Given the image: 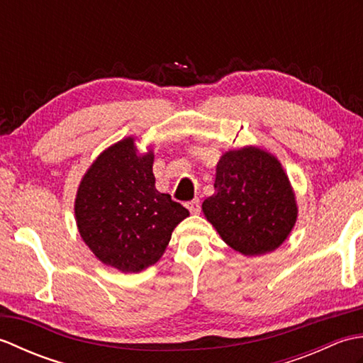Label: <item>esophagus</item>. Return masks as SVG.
<instances>
[{"label": "esophagus", "mask_w": 363, "mask_h": 363, "mask_svg": "<svg viewBox=\"0 0 363 363\" xmlns=\"http://www.w3.org/2000/svg\"><path fill=\"white\" fill-rule=\"evenodd\" d=\"M186 207L190 211V213H199V211H201V206H199V199H194V201H189L186 203Z\"/></svg>", "instance_id": "34e87169"}]
</instances>
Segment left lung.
Wrapping results in <instances>:
<instances>
[{
  "instance_id": "1",
  "label": "left lung",
  "mask_w": 363,
  "mask_h": 363,
  "mask_svg": "<svg viewBox=\"0 0 363 363\" xmlns=\"http://www.w3.org/2000/svg\"><path fill=\"white\" fill-rule=\"evenodd\" d=\"M213 187L203 213L234 251L260 256L287 240L298 204L287 173L272 152L252 145L226 151L217 164Z\"/></svg>"
}]
</instances>
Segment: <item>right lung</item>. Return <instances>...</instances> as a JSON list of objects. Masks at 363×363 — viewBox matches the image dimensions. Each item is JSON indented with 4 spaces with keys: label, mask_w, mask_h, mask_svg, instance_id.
<instances>
[{
    "label": "right lung",
    "mask_w": 363,
    "mask_h": 363,
    "mask_svg": "<svg viewBox=\"0 0 363 363\" xmlns=\"http://www.w3.org/2000/svg\"><path fill=\"white\" fill-rule=\"evenodd\" d=\"M154 152H140L135 137L111 145L82 176L74 199L79 234L101 264L138 273L165 252L189 211L156 189Z\"/></svg>",
    "instance_id": "add662e5"
}]
</instances>
